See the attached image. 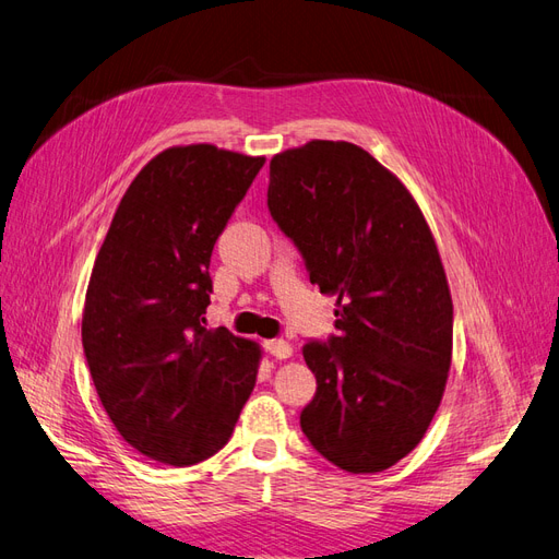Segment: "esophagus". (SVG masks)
<instances>
[{"label": "esophagus", "mask_w": 559, "mask_h": 559, "mask_svg": "<svg viewBox=\"0 0 559 559\" xmlns=\"http://www.w3.org/2000/svg\"><path fill=\"white\" fill-rule=\"evenodd\" d=\"M265 349L273 354L275 359H289L292 357V352H294V347L286 343V341H267L265 343Z\"/></svg>", "instance_id": "esophagus-1"}]
</instances>
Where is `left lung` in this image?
<instances>
[{
  "label": "left lung",
  "instance_id": "left-lung-1",
  "mask_svg": "<svg viewBox=\"0 0 559 559\" xmlns=\"http://www.w3.org/2000/svg\"><path fill=\"white\" fill-rule=\"evenodd\" d=\"M270 214L337 296L329 343L302 347L312 448L349 473L394 466L425 438L452 361V296L431 228L401 179L357 144L312 140L270 160Z\"/></svg>",
  "mask_w": 559,
  "mask_h": 559
}]
</instances>
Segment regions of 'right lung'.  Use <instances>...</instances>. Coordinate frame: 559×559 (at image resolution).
<instances>
[{"instance_id": "1", "label": "right lung", "mask_w": 559, "mask_h": 559, "mask_svg": "<svg viewBox=\"0 0 559 559\" xmlns=\"http://www.w3.org/2000/svg\"><path fill=\"white\" fill-rule=\"evenodd\" d=\"M265 158L214 144L170 146L121 198L97 251L81 341L123 441L160 464L222 450L257 384L261 347L205 329L218 235Z\"/></svg>"}]
</instances>
